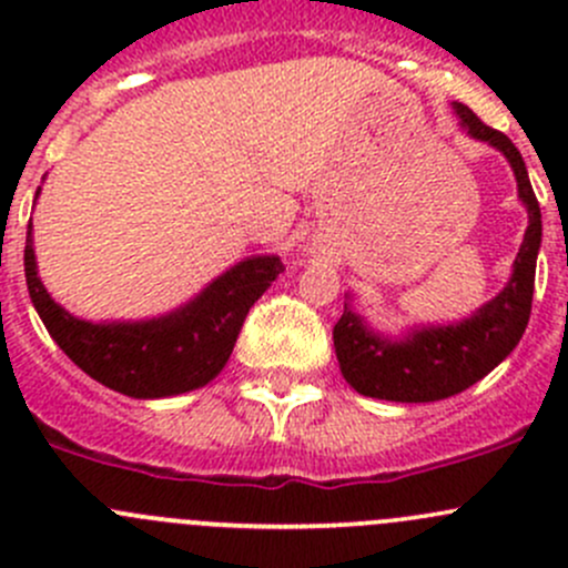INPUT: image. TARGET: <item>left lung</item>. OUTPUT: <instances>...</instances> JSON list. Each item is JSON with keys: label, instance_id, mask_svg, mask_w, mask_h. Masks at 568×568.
Returning <instances> with one entry per match:
<instances>
[{"label": "left lung", "instance_id": "8db88e82", "mask_svg": "<svg viewBox=\"0 0 568 568\" xmlns=\"http://www.w3.org/2000/svg\"><path fill=\"white\" fill-rule=\"evenodd\" d=\"M454 109L469 136L489 142L508 159L517 175L519 200L528 209V231L506 288L459 324L423 326L406 332L404 337H385L371 329L352 307H343V316L332 329L337 363L343 379L368 398L400 404L450 398L497 368L517 348L528 326L536 257L541 247V209L532 194L523 153L503 131L486 125L469 106L456 101Z\"/></svg>", "mask_w": 568, "mask_h": 568}]
</instances>
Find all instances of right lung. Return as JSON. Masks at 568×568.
Returning <instances> with one entry per match:
<instances>
[{
    "mask_svg": "<svg viewBox=\"0 0 568 568\" xmlns=\"http://www.w3.org/2000/svg\"><path fill=\"white\" fill-rule=\"evenodd\" d=\"M280 272L277 255H255L168 316L93 324L71 316L43 288L27 225L24 274L40 321L84 374L131 398H168L209 385L225 368L250 307Z\"/></svg>",
    "mask_w": 568,
    "mask_h": 568,
    "instance_id": "1",
    "label": "right lung"
}]
</instances>
